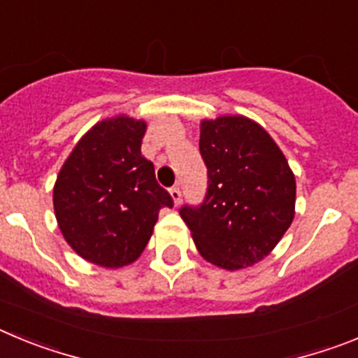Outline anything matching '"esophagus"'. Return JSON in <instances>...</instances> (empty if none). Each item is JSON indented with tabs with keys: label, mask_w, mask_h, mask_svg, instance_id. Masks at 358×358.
I'll return each mask as SVG.
<instances>
[{
	"label": "esophagus",
	"mask_w": 358,
	"mask_h": 358,
	"mask_svg": "<svg viewBox=\"0 0 358 358\" xmlns=\"http://www.w3.org/2000/svg\"><path fill=\"white\" fill-rule=\"evenodd\" d=\"M170 195H172V199L176 204H179V202H181V188H179V186H172V188H170Z\"/></svg>",
	"instance_id": "esophagus-1"
}]
</instances>
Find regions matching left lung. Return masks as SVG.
<instances>
[{
  "label": "left lung",
  "mask_w": 358,
  "mask_h": 358,
  "mask_svg": "<svg viewBox=\"0 0 358 358\" xmlns=\"http://www.w3.org/2000/svg\"><path fill=\"white\" fill-rule=\"evenodd\" d=\"M208 169L204 201L181 206L204 260L236 271L260 262L292 224L296 179L264 127L243 116L201 123Z\"/></svg>",
  "instance_id": "obj_1"
}]
</instances>
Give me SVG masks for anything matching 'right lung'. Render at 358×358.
<instances>
[{
  "instance_id": "right-lung-1",
  "label": "right lung",
  "mask_w": 358,
  "mask_h": 358,
  "mask_svg": "<svg viewBox=\"0 0 358 358\" xmlns=\"http://www.w3.org/2000/svg\"><path fill=\"white\" fill-rule=\"evenodd\" d=\"M147 123L127 116L96 123L73 148L53 188L66 242L102 267L129 265L143 252L161 208L173 199L141 156Z\"/></svg>"
}]
</instances>
